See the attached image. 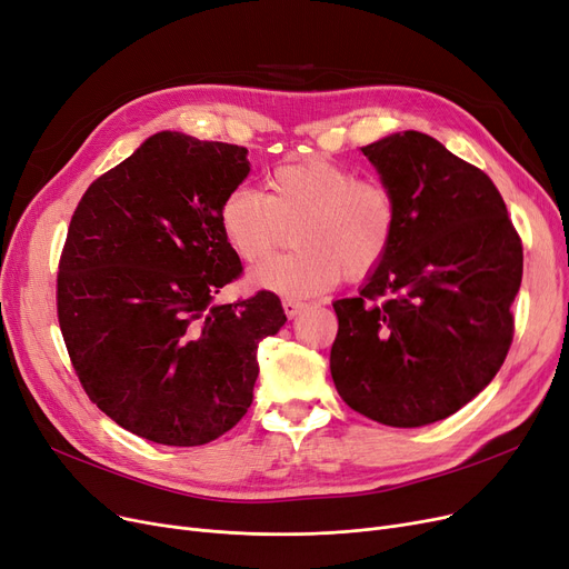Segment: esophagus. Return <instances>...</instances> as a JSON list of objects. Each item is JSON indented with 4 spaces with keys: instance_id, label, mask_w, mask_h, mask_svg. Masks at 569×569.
I'll list each match as a JSON object with an SVG mask.
<instances>
[{
    "instance_id": "1",
    "label": "esophagus",
    "mask_w": 569,
    "mask_h": 569,
    "mask_svg": "<svg viewBox=\"0 0 569 569\" xmlns=\"http://www.w3.org/2000/svg\"><path fill=\"white\" fill-rule=\"evenodd\" d=\"M305 309H307V305L300 302V300H290V298L283 300V311H286L288 318H295L298 313H302Z\"/></svg>"
}]
</instances>
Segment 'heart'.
<instances>
[{"label":"heart","mask_w":569,"mask_h":569,"mask_svg":"<svg viewBox=\"0 0 569 569\" xmlns=\"http://www.w3.org/2000/svg\"><path fill=\"white\" fill-rule=\"evenodd\" d=\"M220 232L243 262H258L288 241L295 249L253 269L251 281L283 295H316L341 277L358 281L383 264L398 230L390 190L328 158L274 167L264 194L239 186L218 211Z\"/></svg>","instance_id":"1"}]
</instances>
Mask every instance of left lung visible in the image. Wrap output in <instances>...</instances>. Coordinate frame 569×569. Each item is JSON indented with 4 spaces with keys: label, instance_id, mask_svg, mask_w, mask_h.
Masks as SVG:
<instances>
[{
    "label": "left lung",
    "instance_id": "8db88e82",
    "mask_svg": "<svg viewBox=\"0 0 569 569\" xmlns=\"http://www.w3.org/2000/svg\"><path fill=\"white\" fill-rule=\"evenodd\" d=\"M395 197V241L358 298L337 300L341 400L390 428L441 421L492 381L513 339L523 243L488 174L423 132L362 146Z\"/></svg>",
    "mask_w": 569,
    "mask_h": 569
}]
</instances>
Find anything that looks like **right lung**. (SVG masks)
I'll return each instance as SVG.
<instances>
[{
    "label": "right lung",
    "mask_w": 569,
    "mask_h": 569,
    "mask_svg": "<svg viewBox=\"0 0 569 569\" xmlns=\"http://www.w3.org/2000/svg\"><path fill=\"white\" fill-rule=\"evenodd\" d=\"M246 148L158 132L90 183L58 267V320L88 398L167 447H202L253 402L258 343L286 323L260 290L213 305L241 274L220 232Z\"/></svg>",
    "instance_id": "1"
}]
</instances>
